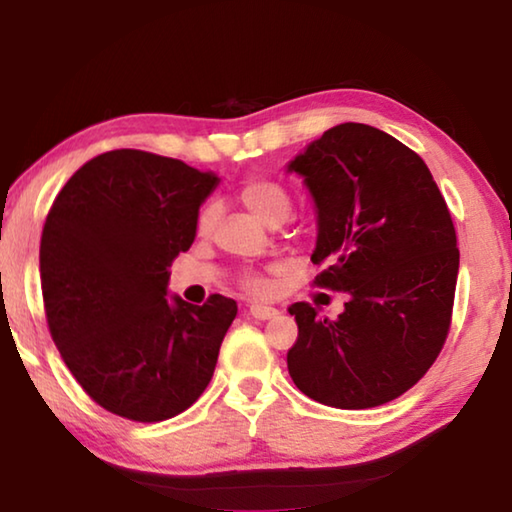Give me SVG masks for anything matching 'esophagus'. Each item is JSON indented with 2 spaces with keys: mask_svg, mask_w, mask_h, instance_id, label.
<instances>
[{
  "mask_svg": "<svg viewBox=\"0 0 512 512\" xmlns=\"http://www.w3.org/2000/svg\"><path fill=\"white\" fill-rule=\"evenodd\" d=\"M248 314L257 318V320H268V318H275L277 316V309L273 307H264V305H250Z\"/></svg>",
  "mask_w": 512,
  "mask_h": 512,
  "instance_id": "34e87169",
  "label": "esophagus"
}]
</instances>
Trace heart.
<instances>
[{"mask_svg":"<svg viewBox=\"0 0 512 512\" xmlns=\"http://www.w3.org/2000/svg\"><path fill=\"white\" fill-rule=\"evenodd\" d=\"M239 201L248 212H253L259 221L266 225L282 223L291 212V196L280 183L268 178H250L239 187ZM216 219L214 205H205L201 214H198V232H210ZM244 287L250 293H264L268 289V282L262 275L248 273L244 277Z\"/></svg>","mask_w":512,"mask_h":512,"instance_id":"heart-1","label":"heart"}]
</instances>
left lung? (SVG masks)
Masks as SVG:
<instances>
[{
  "instance_id": "8db88e82",
  "label": "left lung",
  "mask_w": 512,
  "mask_h": 512,
  "mask_svg": "<svg viewBox=\"0 0 512 512\" xmlns=\"http://www.w3.org/2000/svg\"><path fill=\"white\" fill-rule=\"evenodd\" d=\"M316 210L318 287L348 293L339 318L293 302L287 354L302 393L334 409H372L409 391L449 332L458 277L452 216L418 153L345 121L287 164Z\"/></svg>"
}]
</instances>
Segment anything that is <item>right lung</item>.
I'll list each match as a JSON object with an SVG mask.
<instances>
[{"label":"right lung","mask_w":512,"mask_h":512,"mask_svg":"<svg viewBox=\"0 0 512 512\" xmlns=\"http://www.w3.org/2000/svg\"><path fill=\"white\" fill-rule=\"evenodd\" d=\"M221 178L149 151L101 153L67 180L40 241L51 339L94 402L135 422L189 409L210 384L237 302L169 298Z\"/></svg>","instance_id":"add662e5"}]
</instances>
